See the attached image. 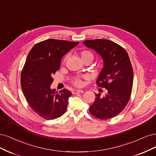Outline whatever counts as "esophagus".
I'll list each match as a JSON object with an SVG mask.
<instances>
[{
  "instance_id": "1",
  "label": "esophagus",
  "mask_w": 156,
  "mask_h": 156,
  "mask_svg": "<svg viewBox=\"0 0 156 156\" xmlns=\"http://www.w3.org/2000/svg\"><path fill=\"white\" fill-rule=\"evenodd\" d=\"M83 90H80V89H74L73 91H72V93L73 94H78V93H83Z\"/></svg>"
}]
</instances>
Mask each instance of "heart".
<instances>
[{
    "label": "heart",
    "mask_w": 156,
    "mask_h": 156,
    "mask_svg": "<svg viewBox=\"0 0 156 156\" xmlns=\"http://www.w3.org/2000/svg\"><path fill=\"white\" fill-rule=\"evenodd\" d=\"M80 56L83 62L85 61V60H90V61H92L93 59V53L89 51H83L82 52H80ZM73 83L77 87H81L83 84V82L80 78H75L73 81Z\"/></svg>",
    "instance_id": "1"
}]
</instances>
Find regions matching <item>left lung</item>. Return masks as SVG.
<instances>
[{"label": "left lung", "instance_id": "1", "mask_svg": "<svg viewBox=\"0 0 156 156\" xmlns=\"http://www.w3.org/2000/svg\"><path fill=\"white\" fill-rule=\"evenodd\" d=\"M83 43L102 58L103 68L97 84L107 89L103 97L95 94L89 112L99 119L114 117L124 109L131 96L133 73L128 54L120 45L107 39L86 40Z\"/></svg>", "mask_w": 156, "mask_h": 156}]
</instances>
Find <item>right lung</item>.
I'll use <instances>...</instances> for the list:
<instances>
[{
  "mask_svg": "<svg viewBox=\"0 0 156 156\" xmlns=\"http://www.w3.org/2000/svg\"><path fill=\"white\" fill-rule=\"evenodd\" d=\"M78 44L49 39L35 44L28 53L21 72V88L29 106L40 117L54 119L66 112L71 92L66 89L56 92L51 85L63 56Z\"/></svg>",
  "mask_w": 156,
  "mask_h": 156,
  "instance_id": "1",
  "label": "right lung"
}]
</instances>
